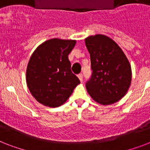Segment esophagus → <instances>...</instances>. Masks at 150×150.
Returning a JSON list of instances; mask_svg holds the SVG:
<instances>
[{
    "instance_id": "34e87169",
    "label": "esophagus",
    "mask_w": 150,
    "mask_h": 150,
    "mask_svg": "<svg viewBox=\"0 0 150 150\" xmlns=\"http://www.w3.org/2000/svg\"><path fill=\"white\" fill-rule=\"evenodd\" d=\"M78 78L79 79V80L81 82H82V79H83V76H82V74H79V75H78Z\"/></svg>"
}]
</instances>
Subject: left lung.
I'll return each mask as SVG.
<instances>
[{
    "label": "left lung",
    "mask_w": 150,
    "mask_h": 150,
    "mask_svg": "<svg viewBox=\"0 0 150 150\" xmlns=\"http://www.w3.org/2000/svg\"><path fill=\"white\" fill-rule=\"evenodd\" d=\"M90 54L91 79L87 92L96 102L113 104L127 93L132 81V68L121 48L108 36L96 34L85 39Z\"/></svg>",
    "instance_id": "8db88e82"
}]
</instances>
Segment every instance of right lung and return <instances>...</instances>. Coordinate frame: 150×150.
Returning a JSON list of instances; mask_svg holds the SVG:
<instances>
[{"mask_svg": "<svg viewBox=\"0 0 150 150\" xmlns=\"http://www.w3.org/2000/svg\"><path fill=\"white\" fill-rule=\"evenodd\" d=\"M76 40L50 39L36 48L26 68V83L41 104L57 107L64 104L80 83L71 71L68 54Z\"/></svg>", "mask_w": 150, "mask_h": 150, "instance_id": "add662e5", "label": "right lung"}]
</instances>
